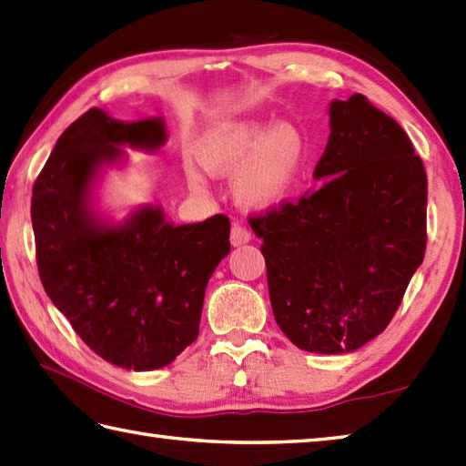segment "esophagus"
<instances>
[{"instance_id":"obj_1","label":"esophagus","mask_w":466,"mask_h":466,"mask_svg":"<svg viewBox=\"0 0 466 466\" xmlns=\"http://www.w3.org/2000/svg\"><path fill=\"white\" fill-rule=\"evenodd\" d=\"M230 242H232V246H242L246 242H250V232L246 230L242 224H232Z\"/></svg>"}]
</instances>
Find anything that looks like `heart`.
I'll return each mask as SVG.
<instances>
[{
  "label": "heart",
  "mask_w": 466,
  "mask_h": 466,
  "mask_svg": "<svg viewBox=\"0 0 466 466\" xmlns=\"http://www.w3.org/2000/svg\"><path fill=\"white\" fill-rule=\"evenodd\" d=\"M199 161L214 176L236 177V196L244 206L267 208L285 198L305 161V141L290 125L270 131L268 123L236 121L218 127L199 143ZM189 186L204 189L198 169H187Z\"/></svg>",
  "instance_id": "heart-1"
}]
</instances>
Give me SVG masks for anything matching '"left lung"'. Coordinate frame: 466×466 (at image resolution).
<instances>
[{"instance_id":"1","label":"left lung","mask_w":466,"mask_h":466,"mask_svg":"<svg viewBox=\"0 0 466 466\" xmlns=\"http://www.w3.org/2000/svg\"><path fill=\"white\" fill-rule=\"evenodd\" d=\"M329 123L319 186L248 222L282 333L345 353L386 329L424 260L428 181L406 131L363 95L333 100Z\"/></svg>"}]
</instances>
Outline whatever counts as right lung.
Returning <instances> with one entry per match:
<instances>
[{
  "instance_id": "add662e5",
  "label": "right lung",
  "mask_w": 466,
  "mask_h": 466,
  "mask_svg": "<svg viewBox=\"0 0 466 466\" xmlns=\"http://www.w3.org/2000/svg\"><path fill=\"white\" fill-rule=\"evenodd\" d=\"M125 143L157 149L166 127L90 108L60 135L32 189L35 262L46 295L90 350L149 371L198 339L206 285L230 252V220L171 226L143 208L125 226H100L88 209L90 181Z\"/></svg>"
}]
</instances>
